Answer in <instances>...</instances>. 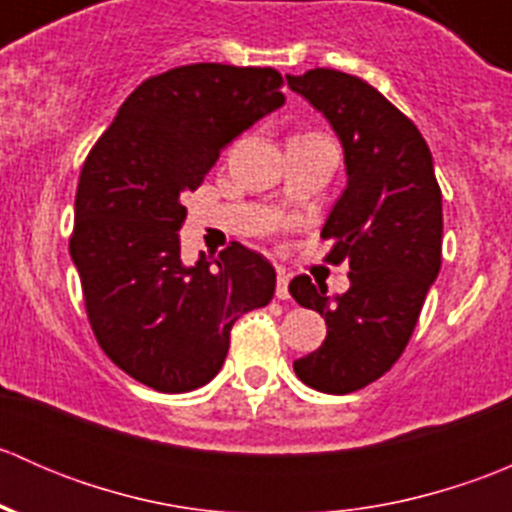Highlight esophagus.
Segmentation results:
<instances>
[{
  "mask_svg": "<svg viewBox=\"0 0 512 512\" xmlns=\"http://www.w3.org/2000/svg\"><path fill=\"white\" fill-rule=\"evenodd\" d=\"M277 299H287L289 297V272L280 270L277 272V289H275Z\"/></svg>",
  "mask_w": 512,
  "mask_h": 512,
  "instance_id": "34e87169",
  "label": "esophagus"
}]
</instances>
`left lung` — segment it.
Instances as JSON below:
<instances>
[{
	"label": "left lung",
	"instance_id": "1",
	"mask_svg": "<svg viewBox=\"0 0 512 512\" xmlns=\"http://www.w3.org/2000/svg\"><path fill=\"white\" fill-rule=\"evenodd\" d=\"M287 84L344 146L349 180L322 237L334 240L329 262L352 267V287L334 299L307 275L289 282V294L327 322L322 347L294 361V374L324 394H352L384 376L414 334L441 270V188L414 121L364 79L309 69L287 74Z\"/></svg>",
	"mask_w": 512,
	"mask_h": 512
}]
</instances>
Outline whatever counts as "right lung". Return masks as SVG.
I'll list each match as a JSON object with an SVG mask.
<instances>
[{
    "label": "right lung",
    "instance_id": "obj_1",
    "mask_svg": "<svg viewBox=\"0 0 512 512\" xmlns=\"http://www.w3.org/2000/svg\"><path fill=\"white\" fill-rule=\"evenodd\" d=\"M282 103L270 66H178L143 81L84 160L69 250L86 314L108 359L151 389L208 384L235 319L275 294V267L240 242L185 267L178 230L183 195Z\"/></svg>",
    "mask_w": 512,
    "mask_h": 512
}]
</instances>
